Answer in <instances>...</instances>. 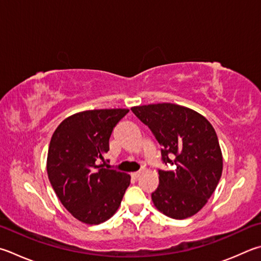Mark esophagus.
<instances>
[{
	"label": "esophagus",
	"mask_w": 261,
	"mask_h": 261,
	"mask_svg": "<svg viewBox=\"0 0 261 261\" xmlns=\"http://www.w3.org/2000/svg\"><path fill=\"white\" fill-rule=\"evenodd\" d=\"M140 174H141V172L140 171H137V172H132L131 173V178L132 179H138L139 178V176H140Z\"/></svg>",
	"instance_id": "esophagus-1"
}]
</instances>
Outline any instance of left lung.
Masks as SVG:
<instances>
[{
    "mask_svg": "<svg viewBox=\"0 0 261 261\" xmlns=\"http://www.w3.org/2000/svg\"><path fill=\"white\" fill-rule=\"evenodd\" d=\"M161 145L159 186L151 193L154 205L173 219L200 211L215 192L222 172V156L213 126L197 112L174 103L132 107Z\"/></svg>",
    "mask_w": 261,
    "mask_h": 261,
    "instance_id": "8db88e82",
    "label": "left lung"
}]
</instances>
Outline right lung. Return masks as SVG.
<instances>
[{"mask_svg": "<svg viewBox=\"0 0 261 261\" xmlns=\"http://www.w3.org/2000/svg\"><path fill=\"white\" fill-rule=\"evenodd\" d=\"M127 113L121 108L77 113L52 135L46 164L51 186L66 209L85 224H100L114 215L130 185L129 174L106 169L103 160L113 130Z\"/></svg>", "mask_w": 261, "mask_h": 261, "instance_id": "add662e5", "label": "right lung"}]
</instances>
